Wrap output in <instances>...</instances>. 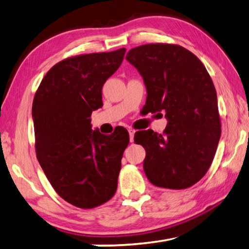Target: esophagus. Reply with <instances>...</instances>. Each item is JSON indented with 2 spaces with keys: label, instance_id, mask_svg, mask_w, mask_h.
<instances>
[{
  "label": "esophagus",
  "instance_id": "obj_1",
  "mask_svg": "<svg viewBox=\"0 0 249 249\" xmlns=\"http://www.w3.org/2000/svg\"><path fill=\"white\" fill-rule=\"evenodd\" d=\"M128 133H129V141H130V142H134L135 129H133V128H129V129H128Z\"/></svg>",
  "mask_w": 249,
  "mask_h": 249
}]
</instances>
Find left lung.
<instances>
[{
    "label": "left lung",
    "instance_id": "8db88e82",
    "mask_svg": "<svg viewBox=\"0 0 249 249\" xmlns=\"http://www.w3.org/2000/svg\"><path fill=\"white\" fill-rule=\"evenodd\" d=\"M144 79L147 113H165L163 134L138 130L134 142L146 150L144 171L156 187L181 190L208 172L221 137L212 79L195 53L175 44H147L126 56Z\"/></svg>",
    "mask_w": 249,
    "mask_h": 249
}]
</instances>
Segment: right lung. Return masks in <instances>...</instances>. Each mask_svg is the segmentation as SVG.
Instances as JSON below:
<instances>
[{
  "mask_svg": "<svg viewBox=\"0 0 249 249\" xmlns=\"http://www.w3.org/2000/svg\"><path fill=\"white\" fill-rule=\"evenodd\" d=\"M126 49L66 58L41 80L33 102L35 149L40 167L62 199L93 209L115 195L121 160L129 142L124 127L92 130L102 107V87L119 69Z\"/></svg>",
  "mask_w": 249,
  "mask_h": 249,
  "instance_id": "add662e5",
  "label": "right lung"
}]
</instances>
